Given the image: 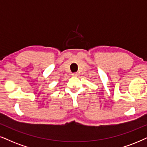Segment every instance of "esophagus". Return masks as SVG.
Instances as JSON below:
<instances>
[{"instance_id": "34e87169", "label": "esophagus", "mask_w": 147, "mask_h": 147, "mask_svg": "<svg viewBox=\"0 0 147 147\" xmlns=\"http://www.w3.org/2000/svg\"><path fill=\"white\" fill-rule=\"evenodd\" d=\"M72 77H77V76H78V74L77 73V72H75V73L72 74Z\"/></svg>"}]
</instances>
